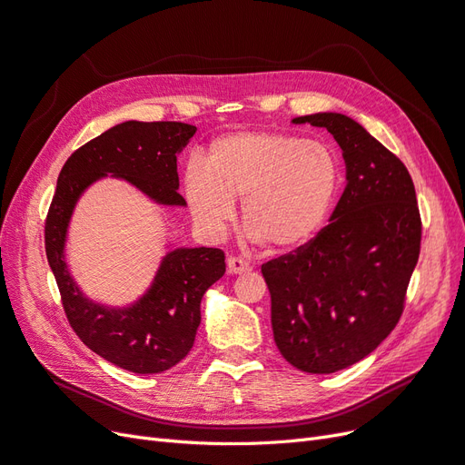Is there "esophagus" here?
Here are the masks:
<instances>
[{
    "label": "esophagus",
    "mask_w": 465,
    "mask_h": 465,
    "mask_svg": "<svg viewBox=\"0 0 465 465\" xmlns=\"http://www.w3.org/2000/svg\"><path fill=\"white\" fill-rule=\"evenodd\" d=\"M227 267H229V272H232V274H244V272L252 271V265L246 262V259L236 257V255H231L227 259Z\"/></svg>",
    "instance_id": "obj_1"
}]
</instances>
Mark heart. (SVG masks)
<instances>
[{
  "label": "heart",
  "instance_id": "1",
  "mask_svg": "<svg viewBox=\"0 0 465 465\" xmlns=\"http://www.w3.org/2000/svg\"><path fill=\"white\" fill-rule=\"evenodd\" d=\"M340 160L324 143L281 132H244L212 141L189 162L184 196L198 227L219 234L242 200L244 229L267 248L292 250L321 231L340 189Z\"/></svg>",
  "mask_w": 465,
  "mask_h": 465
}]
</instances>
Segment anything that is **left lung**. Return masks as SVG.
<instances>
[{"mask_svg": "<svg viewBox=\"0 0 465 465\" xmlns=\"http://www.w3.org/2000/svg\"><path fill=\"white\" fill-rule=\"evenodd\" d=\"M326 127L343 151L347 187L330 223L262 265L281 355L331 374L368 357L397 326L420 257L421 217L406 165L338 113L293 118Z\"/></svg>", "mask_w": 465, "mask_h": 465, "instance_id": "obj_1", "label": "left lung"}]
</instances>
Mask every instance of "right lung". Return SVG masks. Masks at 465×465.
<instances>
[{"instance_id": "1", "label": "right lung", "mask_w": 465, "mask_h": 465, "mask_svg": "<svg viewBox=\"0 0 465 465\" xmlns=\"http://www.w3.org/2000/svg\"><path fill=\"white\" fill-rule=\"evenodd\" d=\"M196 134L183 122H124L74 153L59 173L45 219V253L72 330L99 357L135 374H160L189 355L200 326V302L225 274L219 248H179L163 257L153 286L137 303L113 309L89 302L64 262L68 221L91 183L113 173L165 206H184L177 193V154Z\"/></svg>"}]
</instances>
